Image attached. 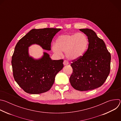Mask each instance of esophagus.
I'll return each mask as SVG.
<instances>
[{
    "label": "esophagus",
    "instance_id": "esophagus-1",
    "mask_svg": "<svg viewBox=\"0 0 121 121\" xmlns=\"http://www.w3.org/2000/svg\"><path fill=\"white\" fill-rule=\"evenodd\" d=\"M63 64H64V65H69V62H68V61H67V60H64Z\"/></svg>",
    "mask_w": 121,
    "mask_h": 121
}]
</instances>
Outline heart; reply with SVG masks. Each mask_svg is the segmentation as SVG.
Wrapping results in <instances>:
<instances>
[{
  "label": "heart",
  "mask_w": 121,
  "mask_h": 121,
  "mask_svg": "<svg viewBox=\"0 0 121 121\" xmlns=\"http://www.w3.org/2000/svg\"><path fill=\"white\" fill-rule=\"evenodd\" d=\"M88 44V37L83 33L66 34L57 38L56 45H53L52 49L57 55L64 52L68 59L75 60L84 55Z\"/></svg>",
  "instance_id": "b5f03b06"
}]
</instances>
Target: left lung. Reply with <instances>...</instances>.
<instances>
[{
  "mask_svg": "<svg viewBox=\"0 0 121 121\" xmlns=\"http://www.w3.org/2000/svg\"><path fill=\"white\" fill-rule=\"evenodd\" d=\"M79 30L87 36L89 46L81 57L72 61L73 73L69 81L75 90L87 91L104 83L110 72L111 56L104 41L95 32L89 29Z\"/></svg>",
  "mask_w": 121,
  "mask_h": 121,
  "instance_id": "obj_1",
  "label": "left lung"
}]
</instances>
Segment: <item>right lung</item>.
<instances>
[{
  "mask_svg": "<svg viewBox=\"0 0 121 121\" xmlns=\"http://www.w3.org/2000/svg\"><path fill=\"white\" fill-rule=\"evenodd\" d=\"M61 29H32L17 43L12 57L13 77L24 91L32 94L48 91L53 86L56 75L64 67L63 60H53L44 52L40 59H35L29 54V47L39 45L51 50V43Z\"/></svg>",
  "mask_w": 121,
  "mask_h": 121,
  "instance_id": "add662e5",
  "label": "right lung"
}]
</instances>
